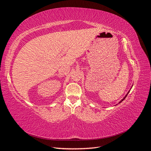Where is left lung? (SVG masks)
Instances as JSON below:
<instances>
[{
  "label": "left lung",
  "mask_w": 151,
  "mask_h": 151,
  "mask_svg": "<svg viewBox=\"0 0 151 151\" xmlns=\"http://www.w3.org/2000/svg\"><path fill=\"white\" fill-rule=\"evenodd\" d=\"M129 92H130V91H129V92H128V93H127V94H126V95H125V97H124V98H123V99H122V100H121V101H120V102H119V103H121V102H122V101H123V100H124V99H125V98H126V97H127V95H128V94H129Z\"/></svg>",
  "instance_id": "left-lung-1"
}]
</instances>
